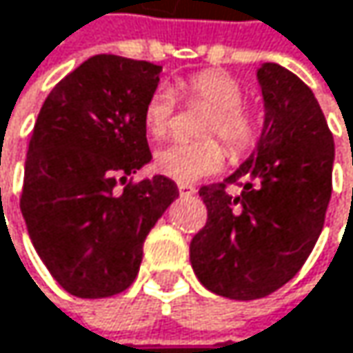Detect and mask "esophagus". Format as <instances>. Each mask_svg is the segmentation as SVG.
Instances as JSON below:
<instances>
[{"label":"esophagus","instance_id":"esophagus-1","mask_svg":"<svg viewBox=\"0 0 353 353\" xmlns=\"http://www.w3.org/2000/svg\"><path fill=\"white\" fill-rule=\"evenodd\" d=\"M178 190H180L182 196H192V194H196V188H194L192 184H178Z\"/></svg>","mask_w":353,"mask_h":353}]
</instances>
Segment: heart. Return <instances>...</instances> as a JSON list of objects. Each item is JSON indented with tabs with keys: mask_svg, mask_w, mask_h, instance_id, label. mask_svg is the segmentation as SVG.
Returning <instances> with one entry per match:
<instances>
[{
	"mask_svg": "<svg viewBox=\"0 0 353 353\" xmlns=\"http://www.w3.org/2000/svg\"><path fill=\"white\" fill-rule=\"evenodd\" d=\"M188 99L211 109L205 123V136H219L234 157H244L259 138L254 117L244 109V88L240 82L219 70H203L182 82ZM175 99L169 88H157L144 103L142 123L152 138H163L173 123ZM225 163L223 146L209 138L201 142H173L157 150L154 167L161 175L175 182H196L217 173Z\"/></svg>",
	"mask_w": 353,
	"mask_h": 353,
	"instance_id": "b5f03b06",
	"label": "heart"
}]
</instances>
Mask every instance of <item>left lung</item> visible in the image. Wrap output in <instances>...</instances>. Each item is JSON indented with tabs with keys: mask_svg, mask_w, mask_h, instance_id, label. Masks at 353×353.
<instances>
[{
	"mask_svg": "<svg viewBox=\"0 0 353 353\" xmlns=\"http://www.w3.org/2000/svg\"><path fill=\"white\" fill-rule=\"evenodd\" d=\"M265 128L225 182L199 190L207 223L190 242L199 281L217 296L256 300L285 285L310 256L333 190L335 144L312 90L279 63H263ZM228 183L243 192L232 197Z\"/></svg>",
	"mask_w": 353,
	"mask_h": 353,
	"instance_id": "obj_1",
	"label": "left lung"
}]
</instances>
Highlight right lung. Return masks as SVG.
Here are the masks:
<instances>
[{
    "mask_svg": "<svg viewBox=\"0 0 353 353\" xmlns=\"http://www.w3.org/2000/svg\"><path fill=\"white\" fill-rule=\"evenodd\" d=\"M159 74L150 61L88 57L53 86L34 121L20 211L47 271L76 298L128 290L148 232L180 196L165 175L128 180L152 159L142 109Z\"/></svg>",
    "mask_w": 353,
    "mask_h": 353,
    "instance_id": "right-lung-1",
    "label": "right lung"
}]
</instances>
